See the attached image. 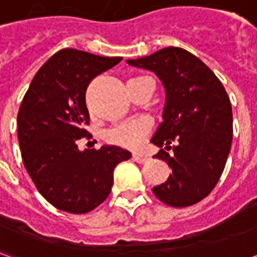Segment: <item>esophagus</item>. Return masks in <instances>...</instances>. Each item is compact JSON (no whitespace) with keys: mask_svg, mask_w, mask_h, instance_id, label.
<instances>
[{"mask_svg":"<svg viewBox=\"0 0 257 257\" xmlns=\"http://www.w3.org/2000/svg\"><path fill=\"white\" fill-rule=\"evenodd\" d=\"M132 160H134L135 162H138V164H146L150 158L147 156H143V154H134V156H132Z\"/></svg>","mask_w":257,"mask_h":257,"instance_id":"1","label":"esophagus"}]
</instances>
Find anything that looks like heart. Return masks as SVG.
<instances>
[{"mask_svg":"<svg viewBox=\"0 0 257 257\" xmlns=\"http://www.w3.org/2000/svg\"><path fill=\"white\" fill-rule=\"evenodd\" d=\"M150 132V123L145 119H132L108 128L104 132V140L108 145L135 150L143 145Z\"/></svg>","mask_w":257,"mask_h":257,"instance_id":"obj_1","label":"heart"}]
</instances>
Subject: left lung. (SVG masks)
Returning a JSON list of instances; mask_svg holds the SVG:
<instances>
[{
  "instance_id": "left-lung-1",
  "label": "left lung",
  "mask_w": 257,
  "mask_h": 257,
  "mask_svg": "<svg viewBox=\"0 0 257 257\" xmlns=\"http://www.w3.org/2000/svg\"><path fill=\"white\" fill-rule=\"evenodd\" d=\"M126 62L154 71L167 90L164 122L151 143L161 147L154 157L168 162L172 173L153 193L169 206L197 204L215 189L231 149L232 108L226 89L204 62L182 48Z\"/></svg>"
}]
</instances>
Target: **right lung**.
Segmentation results:
<instances>
[{"mask_svg":"<svg viewBox=\"0 0 257 257\" xmlns=\"http://www.w3.org/2000/svg\"><path fill=\"white\" fill-rule=\"evenodd\" d=\"M122 58L62 49L34 75L18 112V139L26 171L44 198L68 213L95 209L111 191L112 172L131 153L117 146L78 150L89 138L85 101L90 81Z\"/></svg>","mask_w":257,"mask_h":257,"instance_id":"1","label":"right lung"}]
</instances>
